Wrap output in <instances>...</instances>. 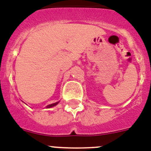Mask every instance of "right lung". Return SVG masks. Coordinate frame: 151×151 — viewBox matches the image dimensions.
<instances>
[{
	"mask_svg": "<svg viewBox=\"0 0 151 151\" xmlns=\"http://www.w3.org/2000/svg\"><path fill=\"white\" fill-rule=\"evenodd\" d=\"M58 103H59V101H57V102H55V103H53V104H51V105H47V106H46V108H47V109H49V108L53 107V106H55V105H56Z\"/></svg>",
	"mask_w": 151,
	"mask_h": 151,
	"instance_id": "obj_1",
	"label": "right lung"
}]
</instances>
